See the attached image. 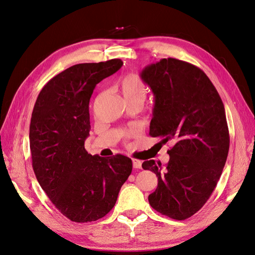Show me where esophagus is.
<instances>
[{"mask_svg": "<svg viewBox=\"0 0 255 255\" xmlns=\"http://www.w3.org/2000/svg\"><path fill=\"white\" fill-rule=\"evenodd\" d=\"M141 161L139 159H133V167L136 169H140L141 168Z\"/></svg>", "mask_w": 255, "mask_h": 255, "instance_id": "esophagus-1", "label": "esophagus"}]
</instances>
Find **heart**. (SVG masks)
Returning <instances> with one entry per match:
<instances>
[{
  "mask_svg": "<svg viewBox=\"0 0 255 255\" xmlns=\"http://www.w3.org/2000/svg\"><path fill=\"white\" fill-rule=\"evenodd\" d=\"M119 88L121 94L128 102L142 100L146 97V89L143 81L135 73H128L122 76L119 82Z\"/></svg>",
  "mask_w": 255,
  "mask_h": 255,
  "instance_id": "1",
  "label": "heart"
}]
</instances>
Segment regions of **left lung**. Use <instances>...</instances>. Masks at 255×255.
Here are the masks:
<instances>
[{"instance_id":"8db88e82","label":"left lung","mask_w":255,"mask_h":255,"mask_svg":"<svg viewBox=\"0 0 255 255\" xmlns=\"http://www.w3.org/2000/svg\"><path fill=\"white\" fill-rule=\"evenodd\" d=\"M154 94L150 136L172 143L168 164L142 163L157 176L149 203L175 220L191 217L217 185L226 165L230 135L225 106L201 69L175 58H163L140 73Z\"/></svg>"}]
</instances>
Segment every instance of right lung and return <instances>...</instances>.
Here are the masks:
<instances>
[{
  "instance_id": "obj_1",
  "label": "right lung",
  "mask_w": 255,
  "mask_h": 255,
  "mask_svg": "<svg viewBox=\"0 0 255 255\" xmlns=\"http://www.w3.org/2000/svg\"><path fill=\"white\" fill-rule=\"evenodd\" d=\"M123 65L115 58L74 65L54 76L38 95L29 126L35 175L51 202L74 222L96 221L112 211L132 172V159L91 155L89 101L98 83Z\"/></svg>"
}]
</instances>
